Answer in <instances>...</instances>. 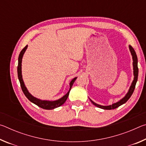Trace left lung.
<instances>
[{"label": "left lung", "instance_id": "obj_1", "mask_svg": "<svg viewBox=\"0 0 146 146\" xmlns=\"http://www.w3.org/2000/svg\"><path fill=\"white\" fill-rule=\"evenodd\" d=\"M129 49L130 51V53L131 54L132 56V58H133V76H134V78H133V80L131 84V86L129 87V90H128L127 93L125 94V95L122 98H121L120 100L117 101V102L113 103L112 104L109 105V106H102L100 104H98L95 103V102L90 98V101L91 103L93 104V105H95L97 107L103 109V110H114L115 108H117L118 107H119L121 105L123 104L127 101L129 100V98L131 97V96L132 95V94L133 93V91L135 90V86L136 84H137V80H138V58H137V54H136L135 51L134 50V49L132 48L131 46L129 45Z\"/></svg>", "mask_w": 146, "mask_h": 146}]
</instances>
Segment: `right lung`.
Masks as SVG:
<instances>
[{
  "instance_id": "1",
  "label": "right lung",
  "mask_w": 146,
  "mask_h": 146,
  "mask_svg": "<svg viewBox=\"0 0 146 146\" xmlns=\"http://www.w3.org/2000/svg\"><path fill=\"white\" fill-rule=\"evenodd\" d=\"M27 48H28V45H27L25 48H24L23 50L21 51V53L19 54V58H18V66H17V73H18V78L19 80L20 84H21V86L23 90V93L25 95L26 97L28 98V99L31 101L32 103L35 104L38 106V107H40L44 110H53V109L56 108L58 107H60V106L64 104V103L66 102V100H67V98L70 94V91L71 90V88L72 87L73 83L75 82V81L77 77H75L73 78L72 80L70 81V90H69L68 92L65 95H64L62 97L59 98L58 100H41L40 98H36L33 97L31 94L29 92L28 89L26 87L25 84L23 80V75H22V60H23V58L24 56V54L26 51Z\"/></svg>"
}]
</instances>
